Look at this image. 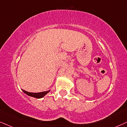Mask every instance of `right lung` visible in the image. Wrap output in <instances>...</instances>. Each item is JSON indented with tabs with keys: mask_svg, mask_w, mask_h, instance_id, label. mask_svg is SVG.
<instances>
[{
	"mask_svg": "<svg viewBox=\"0 0 127 127\" xmlns=\"http://www.w3.org/2000/svg\"><path fill=\"white\" fill-rule=\"evenodd\" d=\"M23 92L24 93H25L26 95H29L30 96H32L34 97V98H43V96H45L48 92H49V91L51 90H48L46 91H44V92H37V93H33V92H29L28 91H26L22 90Z\"/></svg>",
	"mask_w": 127,
	"mask_h": 127,
	"instance_id": "add662e5",
	"label": "right lung"
}]
</instances>
